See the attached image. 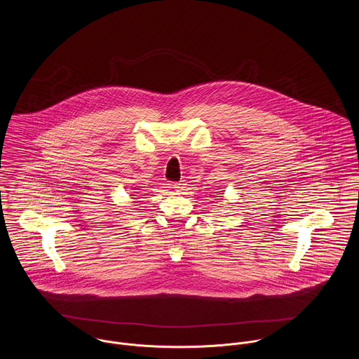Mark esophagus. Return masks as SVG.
I'll return each mask as SVG.
<instances>
[{"label":"esophagus","mask_w":359,"mask_h":359,"mask_svg":"<svg viewBox=\"0 0 359 359\" xmlns=\"http://www.w3.org/2000/svg\"><path fill=\"white\" fill-rule=\"evenodd\" d=\"M185 185H187L185 181H178V182H174V184H172V188H174L177 192H181V191L185 188Z\"/></svg>","instance_id":"obj_1"}]
</instances>
